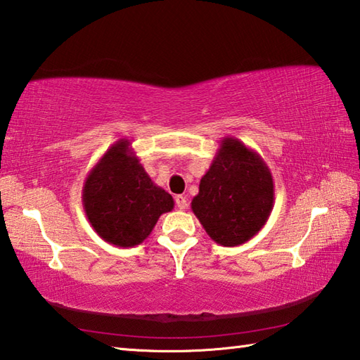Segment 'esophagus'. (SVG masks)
Here are the masks:
<instances>
[{
	"instance_id": "obj_1",
	"label": "esophagus",
	"mask_w": 360,
	"mask_h": 360,
	"mask_svg": "<svg viewBox=\"0 0 360 360\" xmlns=\"http://www.w3.org/2000/svg\"><path fill=\"white\" fill-rule=\"evenodd\" d=\"M175 205H177L179 210H186L188 207V200L185 195H175Z\"/></svg>"
}]
</instances>
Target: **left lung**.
Instances as JSON below:
<instances>
[{
    "label": "left lung",
    "instance_id": "8db88e82",
    "mask_svg": "<svg viewBox=\"0 0 360 360\" xmlns=\"http://www.w3.org/2000/svg\"><path fill=\"white\" fill-rule=\"evenodd\" d=\"M274 206V179L257 153L236 137H223L191 210L206 234L221 246H238L259 233Z\"/></svg>",
    "mask_w": 360,
    "mask_h": 360
}]
</instances>
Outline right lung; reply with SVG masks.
Instances as JSON below:
<instances>
[{"mask_svg": "<svg viewBox=\"0 0 360 360\" xmlns=\"http://www.w3.org/2000/svg\"><path fill=\"white\" fill-rule=\"evenodd\" d=\"M83 207L103 240L132 248L146 240L160 215L174 210V198L150 180L127 139L115 141L83 183Z\"/></svg>", "mask_w": 360, "mask_h": 360, "instance_id": "add662e5", "label": "right lung"}]
</instances>
